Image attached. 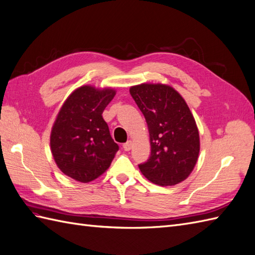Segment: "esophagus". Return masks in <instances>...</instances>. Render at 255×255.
I'll return each mask as SVG.
<instances>
[{
  "label": "esophagus",
  "mask_w": 255,
  "mask_h": 255,
  "mask_svg": "<svg viewBox=\"0 0 255 255\" xmlns=\"http://www.w3.org/2000/svg\"><path fill=\"white\" fill-rule=\"evenodd\" d=\"M123 149L126 151H129L132 149V141L129 140V141H128V142H126V144L123 145Z\"/></svg>",
  "instance_id": "34e87169"
}]
</instances>
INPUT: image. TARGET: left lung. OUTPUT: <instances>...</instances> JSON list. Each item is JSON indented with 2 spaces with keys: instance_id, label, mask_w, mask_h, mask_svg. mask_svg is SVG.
I'll return each mask as SVG.
<instances>
[{
  "instance_id": "8db88e82",
  "label": "left lung",
  "mask_w": 255,
  "mask_h": 255,
  "mask_svg": "<svg viewBox=\"0 0 255 255\" xmlns=\"http://www.w3.org/2000/svg\"><path fill=\"white\" fill-rule=\"evenodd\" d=\"M129 93L144 115L151 156L139 164L148 181L174 186L187 178L198 161L200 136L194 116L183 96L171 85L141 83Z\"/></svg>"
}]
</instances>
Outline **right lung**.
<instances>
[{
    "mask_svg": "<svg viewBox=\"0 0 255 255\" xmlns=\"http://www.w3.org/2000/svg\"><path fill=\"white\" fill-rule=\"evenodd\" d=\"M116 93L113 88L82 85L67 97L56 116L51 151L58 169L74 181H94L108 170L119 150L103 118Z\"/></svg>",
    "mask_w": 255,
    "mask_h": 255,
    "instance_id": "right-lung-1",
    "label": "right lung"
}]
</instances>
